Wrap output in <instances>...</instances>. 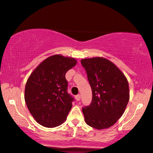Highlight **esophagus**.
<instances>
[{
  "label": "esophagus",
  "instance_id": "obj_1",
  "mask_svg": "<svg viewBox=\"0 0 153 153\" xmlns=\"http://www.w3.org/2000/svg\"><path fill=\"white\" fill-rule=\"evenodd\" d=\"M81 99V96L80 94H78L75 96V99H76L77 101H80Z\"/></svg>",
  "mask_w": 153,
  "mask_h": 153
}]
</instances>
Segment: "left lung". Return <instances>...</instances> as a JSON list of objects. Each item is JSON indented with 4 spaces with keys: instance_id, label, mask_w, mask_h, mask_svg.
Returning <instances> with one entry per match:
<instances>
[{
    "instance_id": "8db88e82",
    "label": "left lung",
    "mask_w": 153,
    "mask_h": 153,
    "mask_svg": "<svg viewBox=\"0 0 153 153\" xmlns=\"http://www.w3.org/2000/svg\"><path fill=\"white\" fill-rule=\"evenodd\" d=\"M92 91V101L82 108L85 121L97 129L111 127L122 117L129 100L128 81L111 61L103 57L83 59Z\"/></svg>"
}]
</instances>
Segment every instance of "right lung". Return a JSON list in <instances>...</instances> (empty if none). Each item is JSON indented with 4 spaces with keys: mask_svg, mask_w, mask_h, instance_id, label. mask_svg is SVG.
<instances>
[{
    "mask_svg": "<svg viewBox=\"0 0 153 153\" xmlns=\"http://www.w3.org/2000/svg\"><path fill=\"white\" fill-rule=\"evenodd\" d=\"M77 64L74 58L49 56L33 71L25 87L26 104L35 120L45 127H56L66 120L73 97L67 92L65 75Z\"/></svg>",
    "mask_w": 153,
    "mask_h": 153,
    "instance_id": "add662e5",
    "label": "right lung"
}]
</instances>
